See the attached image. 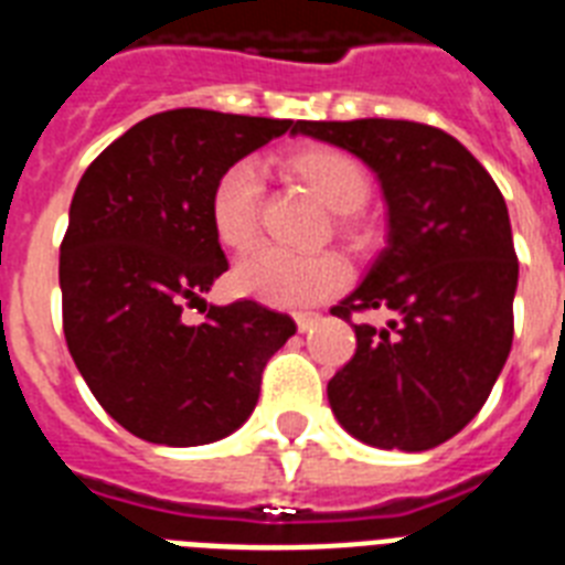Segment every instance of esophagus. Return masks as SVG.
I'll use <instances>...</instances> for the list:
<instances>
[{"label": "esophagus", "instance_id": "34e87169", "mask_svg": "<svg viewBox=\"0 0 565 565\" xmlns=\"http://www.w3.org/2000/svg\"><path fill=\"white\" fill-rule=\"evenodd\" d=\"M295 320H297V329H300V332H309V329L315 327V323H320V311H315V309L297 311Z\"/></svg>", "mask_w": 565, "mask_h": 565}]
</instances>
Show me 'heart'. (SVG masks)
<instances>
[{
    "label": "heart",
    "instance_id": "1",
    "mask_svg": "<svg viewBox=\"0 0 565 565\" xmlns=\"http://www.w3.org/2000/svg\"><path fill=\"white\" fill-rule=\"evenodd\" d=\"M277 166L303 183L329 212H335L338 236L350 247L370 242V227L359 215L370 198V178L353 154L332 146L291 148ZM210 224L221 245L245 250L254 245L259 224V174L250 162L221 171L210 192ZM344 262L332 254L295 256L259 247L233 270V286L247 297L270 306H306L335 295L344 286Z\"/></svg>",
    "mask_w": 565,
    "mask_h": 565
}]
</instances>
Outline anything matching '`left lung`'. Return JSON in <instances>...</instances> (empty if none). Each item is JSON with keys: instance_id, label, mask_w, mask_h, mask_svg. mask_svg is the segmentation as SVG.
<instances>
[{"instance_id": "8db88e82", "label": "left lung", "mask_w": 565, "mask_h": 565, "mask_svg": "<svg viewBox=\"0 0 565 565\" xmlns=\"http://www.w3.org/2000/svg\"><path fill=\"white\" fill-rule=\"evenodd\" d=\"M291 134L359 157L387 204V245L332 315L391 320L353 323L355 355L327 385L332 414L361 444L435 449L481 411L511 353L519 262L502 192L431 125L297 121Z\"/></svg>"}]
</instances>
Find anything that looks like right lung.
<instances>
[{
	"instance_id": "add662e5",
	"label": "right lung",
	"mask_w": 565,
	"mask_h": 565,
	"mask_svg": "<svg viewBox=\"0 0 565 565\" xmlns=\"http://www.w3.org/2000/svg\"><path fill=\"white\" fill-rule=\"evenodd\" d=\"M295 121L166 110L93 160L61 245L63 335L102 408L160 446L233 435L256 408L262 370L297 332L256 300L206 306L227 270L210 224L221 171ZM204 305V324L182 309Z\"/></svg>"
}]
</instances>
